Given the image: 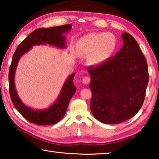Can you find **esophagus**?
Masks as SVG:
<instances>
[{
  "label": "esophagus",
  "instance_id": "1",
  "mask_svg": "<svg viewBox=\"0 0 159 159\" xmlns=\"http://www.w3.org/2000/svg\"><path fill=\"white\" fill-rule=\"evenodd\" d=\"M90 78L89 76H84L82 80V82L83 83H84V84H88V83H90Z\"/></svg>",
  "mask_w": 159,
  "mask_h": 159
}]
</instances>
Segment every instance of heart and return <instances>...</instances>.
Masks as SVG:
<instances>
[{
    "mask_svg": "<svg viewBox=\"0 0 159 159\" xmlns=\"http://www.w3.org/2000/svg\"><path fill=\"white\" fill-rule=\"evenodd\" d=\"M116 47V39L110 33H91L83 36L77 43L78 51L88 57L91 64L103 63L111 57Z\"/></svg>",
    "mask_w": 159,
    "mask_h": 159,
    "instance_id": "1",
    "label": "heart"
}]
</instances>
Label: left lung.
<instances>
[{
	"mask_svg": "<svg viewBox=\"0 0 159 159\" xmlns=\"http://www.w3.org/2000/svg\"><path fill=\"white\" fill-rule=\"evenodd\" d=\"M123 44L114 57L90 66V110L96 119L116 124L133 117L143 104L149 82L148 66L135 39L123 33Z\"/></svg>",
	"mask_w": 159,
	"mask_h": 159,
	"instance_id": "obj_1",
	"label": "left lung"
}]
</instances>
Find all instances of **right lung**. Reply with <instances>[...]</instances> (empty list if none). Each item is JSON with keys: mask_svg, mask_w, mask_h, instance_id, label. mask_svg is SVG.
I'll use <instances>...</instances> for the list:
<instances>
[{"mask_svg": "<svg viewBox=\"0 0 159 159\" xmlns=\"http://www.w3.org/2000/svg\"><path fill=\"white\" fill-rule=\"evenodd\" d=\"M71 25H65L55 27L37 29L18 45L13 55L9 69V92L12 104L17 111L29 122L37 125H52L58 123L65 115L70 100L76 88L73 80L75 74H71L64 83L60 95L55 103L45 110H34L22 103L15 90L14 77L15 69L20 57L30 49L33 45L43 43L49 44L59 48L65 47V39L62 34L71 29Z\"/></svg>", "mask_w": 159, "mask_h": 159, "instance_id": "right-lung-1", "label": "right lung"}]
</instances>
